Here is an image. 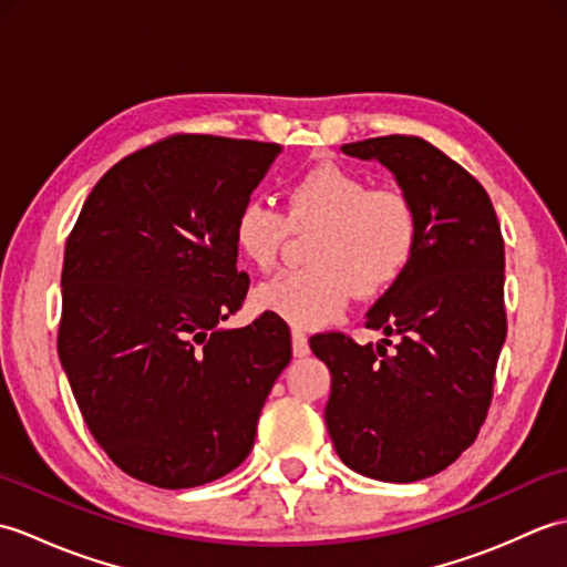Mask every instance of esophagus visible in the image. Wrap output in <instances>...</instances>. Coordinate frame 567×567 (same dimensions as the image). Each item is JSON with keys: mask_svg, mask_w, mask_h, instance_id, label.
Returning <instances> with one entry per match:
<instances>
[{"mask_svg": "<svg viewBox=\"0 0 567 567\" xmlns=\"http://www.w3.org/2000/svg\"><path fill=\"white\" fill-rule=\"evenodd\" d=\"M292 353L297 358H305L309 353V339L305 331H299V329L292 331Z\"/></svg>", "mask_w": 567, "mask_h": 567, "instance_id": "esophagus-1", "label": "esophagus"}]
</instances>
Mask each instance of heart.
Returning a JSON list of instances; mask_svg holds the SVG:
<instances>
[{"instance_id":"b5f03b06","label":"heart","mask_w":567,"mask_h":567,"mask_svg":"<svg viewBox=\"0 0 567 567\" xmlns=\"http://www.w3.org/2000/svg\"><path fill=\"white\" fill-rule=\"evenodd\" d=\"M234 244L252 268L272 270L290 231H317L307 248L311 268L277 275L252 299L297 329L339 319L351 297H380L412 268L421 246V216L412 197L375 187L336 163L295 175L285 189V214L250 197L234 216Z\"/></svg>"}]
</instances>
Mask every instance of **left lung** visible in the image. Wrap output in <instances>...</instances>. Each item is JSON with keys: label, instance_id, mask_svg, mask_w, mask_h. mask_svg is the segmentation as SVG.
<instances>
[{"label": "left lung", "instance_id": "1", "mask_svg": "<svg viewBox=\"0 0 567 567\" xmlns=\"http://www.w3.org/2000/svg\"><path fill=\"white\" fill-rule=\"evenodd\" d=\"M343 153L390 167L419 209L421 246L368 311V329L400 339L372 348L341 331L311 336L331 370L327 426L355 473L416 483L455 463L487 419L507 339L504 238L485 187L433 143L392 134Z\"/></svg>", "mask_w": 567, "mask_h": 567}]
</instances>
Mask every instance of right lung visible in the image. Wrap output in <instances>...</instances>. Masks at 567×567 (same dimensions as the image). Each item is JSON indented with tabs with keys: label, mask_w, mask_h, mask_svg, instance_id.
<instances>
[{
	"label": "right lung",
	"mask_w": 567,
	"mask_h": 567,
	"mask_svg": "<svg viewBox=\"0 0 567 567\" xmlns=\"http://www.w3.org/2000/svg\"><path fill=\"white\" fill-rule=\"evenodd\" d=\"M277 143L173 134L126 155L65 240L58 355L94 441L163 489L207 485L246 461L260 409L292 360L287 323L244 307L234 216Z\"/></svg>",
	"instance_id": "1"
}]
</instances>
